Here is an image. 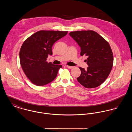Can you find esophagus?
Wrapping results in <instances>:
<instances>
[{
	"label": "esophagus",
	"mask_w": 132,
	"mask_h": 132,
	"mask_svg": "<svg viewBox=\"0 0 132 132\" xmlns=\"http://www.w3.org/2000/svg\"><path fill=\"white\" fill-rule=\"evenodd\" d=\"M66 67L68 68H69V69H72V68H73V67H73V66H68V65H66Z\"/></svg>",
	"instance_id": "1"
}]
</instances>
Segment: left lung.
<instances>
[{
	"instance_id": "8db88e82",
	"label": "left lung",
	"mask_w": 132,
	"mask_h": 132,
	"mask_svg": "<svg viewBox=\"0 0 132 132\" xmlns=\"http://www.w3.org/2000/svg\"><path fill=\"white\" fill-rule=\"evenodd\" d=\"M69 35L81 48V56H87V70L79 68L78 82L85 88L98 87L109 75L113 64L112 51L108 43L94 31H72Z\"/></svg>"
}]
</instances>
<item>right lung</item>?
<instances>
[{"mask_svg": "<svg viewBox=\"0 0 132 132\" xmlns=\"http://www.w3.org/2000/svg\"><path fill=\"white\" fill-rule=\"evenodd\" d=\"M67 31H39L28 38L20 50V61L22 69L30 81L38 86L45 85L56 77L61 65L46 61L52 55V47Z\"/></svg>", "mask_w": 132, "mask_h": 132, "instance_id": "add662e5", "label": "right lung"}]
</instances>
